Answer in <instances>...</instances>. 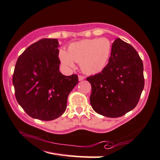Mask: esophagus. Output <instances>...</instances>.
Instances as JSON below:
<instances>
[{"mask_svg":"<svg viewBox=\"0 0 160 160\" xmlns=\"http://www.w3.org/2000/svg\"><path fill=\"white\" fill-rule=\"evenodd\" d=\"M84 79H85V77L82 76V75H79V76H78V80H79V81H82Z\"/></svg>","mask_w":160,"mask_h":160,"instance_id":"esophagus-1","label":"esophagus"}]
</instances>
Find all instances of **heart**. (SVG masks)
<instances>
[{
  "instance_id": "b5f03b06",
  "label": "heart",
  "mask_w": 160,
  "mask_h": 160,
  "mask_svg": "<svg viewBox=\"0 0 160 160\" xmlns=\"http://www.w3.org/2000/svg\"><path fill=\"white\" fill-rule=\"evenodd\" d=\"M112 51V44L106 38L85 39L68 46V52L60 50L59 58L66 68L74 67L79 63L83 72L96 74L105 67Z\"/></svg>"
}]
</instances>
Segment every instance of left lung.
Segmentation results:
<instances>
[{
  "label": "left lung",
  "mask_w": 160,
  "mask_h": 160,
  "mask_svg": "<svg viewBox=\"0 0 160 160\" xmlns=\"http://www.w3.org/2000/svg\"><path fill=\"white\" fill-rule=\"evenodd\" d=\"M92 85L90 103L98 114L118 118L138 104L144 88L143 64L132 45L117 38L102 71L87 78Z\"/></svg>",
  "instance_id": "8db88e82"
}]
</instances>
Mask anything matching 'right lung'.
<instances>
[{"label": "right lung", "mask_w": 160, "mask_h": 160, "mask_svg": "<svg viewBox=\"0 0 160 160\" xmlns=\"http://www.w3.org/2000/svg\"><path fill=\"white\" fill-rule=\"evenodd\" d=\"M57 39L43 38L28 47L17 61L12 77L17 102L31 118L50 121L66 109L68 94L78 83L76 74L59 71Z\"/></svg>", "instance_id": "add662e5"}]
</instances>
